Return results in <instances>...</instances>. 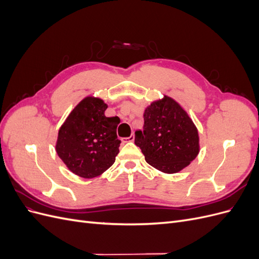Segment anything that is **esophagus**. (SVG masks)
Segmentation results:
<instances>
[{
	"instance_id": "1",
	"label": "esophagus",
	"mask_w": 259,
	"mask_h": 259,
	"mask_svg": "<svg viewBox=\"0 0 259 259\" xmlns=\"http://www.w3.org/2000/svg\"><path fill=\"white\" fill-rule=\"evenodd\" d=\"M135 139V136L134 135H131L130 137H126V138H122V142L123 143H127V142H133V140Z\"/></svg>"
}]
</instances>
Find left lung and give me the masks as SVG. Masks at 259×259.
<instances>
[{"mask_svg":"<svg viewBox=\"0 0 259 259\" xmlns=\"http://www.w3.org/2000/svg\"><path fill=\"white\" fill-rule=\"evenodd\" d=\"M144 130L135 132V145L146 161L163 173H178L197 158L199 133L190 116L168 96L151 103L144 112Z\"/></svg>","mask_w":259,"mask_h":259,"instance_id":"obj_1","label":"left lung"}]
</instances>
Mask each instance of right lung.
Listing matches in <instances>:
<instances>
[{"instance_id":"obj_1","label":"right lung","mask_w":259,"mask_h":259,"mask_svg":"<svg viewBox=\"0 0 259 259\" xmlns=\"http://www.w3.org/2000/svg\"><path fill=\"white\" fill-rule=\"evenodd\" d=\"M103 99L88 96L70 112L58 132L56 152L73 174L94 178L110 167L119 153V117L105 115Z\"/></svg>"}]
</instances>
